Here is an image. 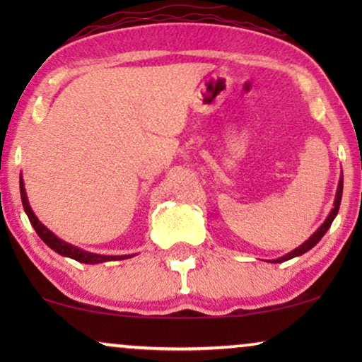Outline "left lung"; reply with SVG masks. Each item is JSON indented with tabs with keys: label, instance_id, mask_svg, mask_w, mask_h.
<instances>
[{
	"label": "left lung",
	"instance_id": "8db88e82",
	"mask_svg": "<svg viewBox=\"0 0 362 362\" xmlns=\"http://www.w3.org/2000/svg\"><path fill=\"white\" fill-rule=\"evenodd\" d=\"M341 196H343V173H341V177H339V182H338V191H336V197H334V207L331 209L329 216L326 217V221L321 224L318 229H316L313 234H311L308 237V240H305L303 244L296 247V249H293L291 252H288V254H285L284 257H280V259H275L272 262H275V264H280V262H285V260H290L293 259V257H300L303 255L305 252H308L310 249H313V247L318 244V242L321 240V237H323L326 234V230L329 229L331 224H333L334 217L338 216V211H339V204H341Z\"/></svg>",
	"mask_w": 362,
	"mask_h": 362
}]
</instances>
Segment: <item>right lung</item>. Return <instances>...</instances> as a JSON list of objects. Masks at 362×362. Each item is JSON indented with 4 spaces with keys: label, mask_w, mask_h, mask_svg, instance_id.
<instances>
[{
    "label": "right lung",
    "mask_w": 362,
    "mask_h": 362,
    "mask_svg": "<svg viewBox=\"0 0 362 362\" xmlns=\"http://www.w3.org/2000/svg\"><path fill=\"white\" fill-rule=\"evenodd\" d=\"M19 191H21L23 207H24V211H26V214L29 217V222H31V226L34 227V230H36L37 235L44 240V244L51 247V249L54 252H57L59 255L69 257V259H74V260L81 262V264H88V265L103 264V262H110V260H125V259H130V257L135 255V254H133V255H100V254H92V252L82 250V249H78V247H76V245L69 244V242H66V240L59 239V237L54 234V232L49 230L47 227L44 226L41 221L37 219L36 214H34V211L31 209V206H29L26 189H24L23 176H21V180H19Z\"/></svg>",
    "instance_id": "add662e5"
}]
</instances>
